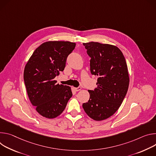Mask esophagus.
Listing matches in <instances>:
<instances>
[{
    "label": "esophagus",
    "mask_w": 156,
    "mask_h": 156,
    "mask_svg": "<svg viewBox=\"0 0 156 156\" xmlns=\"http://www.w3.org/2000/svg\"><path fill=\"white\" fill-rule=\"evenodd\" d=\"M81 87H77V88H75L74 89H75V90L76 91V92H78V91H79V90H81Z\"/></svg>",
    "instance_id": "1"
}]
</instances>
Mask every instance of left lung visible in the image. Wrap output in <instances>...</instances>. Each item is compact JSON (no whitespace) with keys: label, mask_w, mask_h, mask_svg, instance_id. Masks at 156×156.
Instances as JSON below:
<instances>
[{"label":"left lung","mask_w":156,"mask_h":156,"mask_svg":"<svg viewBox=\"0 0 156 156\" xmlns=\"http://www.w3.org/2000/svg\"><path fill=\"white\" fill-rule=\"evenodd\" d=\"M83 45L91 58V74L98 78L97 87L88 90L90 98L82 107L90 118L101 121L118 110L126 95L129 83L128 67L122 52L115 46L98 42Z\"/></svg>","instance_id":"8db88e82"}]
</instances>
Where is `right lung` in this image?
Wrapping results in <instances>:
<instances>
[{"instance_id":"1","label":"right lung","mask_w":156,"mask_h":156,"mask_svg":"<svg viewBox=\"0 0 156 156\" xmlns=\"http://www.w3.org/2000/svg\"><path fill=\"white\" fill-rule=\"evenodd\" d=\"M76 47L70 41H47L38 47L27 62L23 79L29 99L43 116L54 118L73 96L70 87L54 80L63 71L67 56Z\"/></svg>"}]
</instances>
